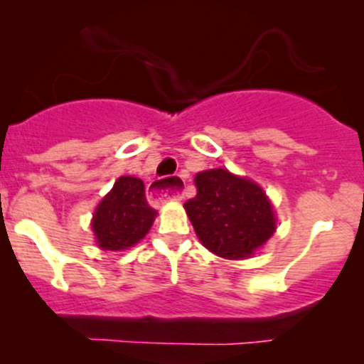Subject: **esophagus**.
Segmentation results:
<instances>
[{"label":"esophagus","instance_id":"esophagus-1","mask_svg":"<svg viewBox=\"0 0 364 364\" xmlns=\"http://www.w3.org/2000/svg\"><path fill=\"white\" fill-rule=\"evenodd\" d=\"M174 179L176 181H179L178 178H174ZM168 181H171V179L159 178L148 186V196H149V199H151V203L161 204V203H167V200H181L183 199L181 186H168Z\"/></svg>","mask_w":364,"mask_h":364}]
</instances>
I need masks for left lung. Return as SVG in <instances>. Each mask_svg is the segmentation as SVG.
Masks as SVG:
<instances>
[{
    "label": "left lung",
    "mask_w": 364,
    "mask_h": 364,
    "mask_svg": "<svg viewBox=\"0 0 364 364\" xmlns=\"http://www.w3.org/2000/svg\"><path fill=\"white\" fill-rule=\"evenodd\" d=\"M197 196L185 203L197 236L208 250L225 259H245L277 229L266 193L250 179L225 168L199 172Z\"/></svg>",
    "instance_id": "1"
}]
</instances>
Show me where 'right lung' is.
<instances>
[{
  "mask_svg": "<svg viewBox=\"0 0 364 364\" xmlns=\"http://www.w3.org/2000/svg\"><path fill=\"white\" fill-rule=\"evenodd\" d=\"M156 216L146 199L144 183L123 176L98 204L93 216V230L98 247L104 250H124L148 234Z\"/></svg>",
  "mask_w": 364,
  "mask_h": 364,
  "instance_id": "add662e5",
  "label": "right lung"
}]
</instances>
